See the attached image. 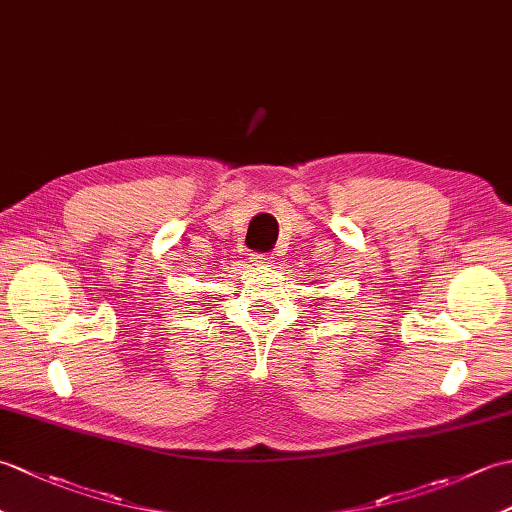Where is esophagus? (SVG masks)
Here are the masks:
<instances>
[{
  "label": "esophagus",
  "mask_w": 512,
  "mask_h": 512,
  "mask_svg": "<svg viewBox=\"0 0 512 512\" xmlns=\"http://www.w3.org/2000/svg\"><path fill=\"white\" fill-rule=\"evenodd\" d=\"M250 259H253L255 266H270V264H273L275 257H270L268 253H255Z\"/></svg>",
  "instance_id": "1"
}]
</instances>
